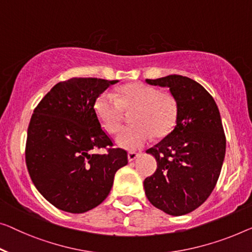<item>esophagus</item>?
Instances as JSON below:
<instances>
[{
    "label": "esophagus",
    "instance_id": "obj_1",
    "mask_svg": "<svg viewBox=\"0 0 252 252\" xmlns=\"http://www.w3.org/2000/svg\"><path fill=\"white\" fill-rule=\"evenodd\" d=\"M138 156H139L138 153H136V152H130L129 154H127V159H129V162H132V160L136 159Z\"/></svg>",
    "mask_w": 252,
    "mask_h": 252
}]
</instances>
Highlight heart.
<instances>
[{"label": "heart", "instance_id": "obj_1", "mask_svg": "<svg viewBox=\"0 0 252 252\" xmlns=\"http://www.w3.org/2000/svg\"><path fill=\"white\" fill-rule=\"evenodd\" d=\"M95 113L107 132L119 130L126 111H133L131 120L134 125L122 127L116 136L120 147L136 150L153 138L164 137L173 129L178 116V104L170 93L142 82L122 86L118 97L104 92L95 100Z\"/></svg>", "mask_w": 252, "mask_h": 252}]
</instances>
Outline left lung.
Listing matches in <instances>:
<instances>
[{
    "instance_id": "obj_1",
    "label": "left lung",
    "mask_w": 252,
    "mask_h": 252,
    "mask_svg": "<svg viewBox=\"0 0 252 252\" xmlns=\"http://www.w3.org/2000/svg\"><path fill=\"white\" fill-rule=\"evenodd\" d=\"M146 82L170 89L178 116L174 129L147 149L157 170L145 179V193L168 215H186L207 200L220 178L226 148L222 119L212 95L192 79L171 74Z\"/></svg>"
}]
</instances>
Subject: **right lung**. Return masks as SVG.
<instances>
[{
    "instance_id": "add662e5",
    "label": "right lung",
    "mask_w": 252,
    "mask_h": 252,
    "mask_svg": "<svg viewBox=\"0 0 252 252\" xmlns=\"http://www.w3.org/2000/svg\"><path fill=\"white\" fill-rule=\"evenodd\" d=\"M118 80L71 78L43 97L30 119L26 164L42 196L56 208L80 214L105 200L127 153L114 147L95 113V100ZM107 149L95 154L96 149Z\"/></svg>"
}]
</instances>
